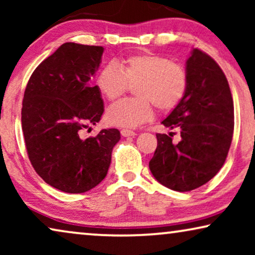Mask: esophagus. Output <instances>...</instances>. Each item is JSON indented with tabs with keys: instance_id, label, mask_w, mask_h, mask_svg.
I'll use <instances>...</instances> for the list:
<instances>
[{
	"instance_id": "34e87169",
	"label": "esophagus",
	"mask_w": 255,
	"mask_h": 255,
	"mask_svg": "<svg viewBox=\"0 0 255 255\" xmlns=\"http://www.w3.org/2000/svg\"><path fill=\"white\" fill-rule=\"evenodd\" d=\"M121 134L123 135V137H134L135 132L131 131V130H128V128H123V130L121 131Z\"/></svg>"
}]
</instances>
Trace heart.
Wrapping results in <instances>:
<instances>
[{
    "label": "heart",
    "mask_w": 255,
    "mask_h": 255,
    "mask_svg": "<svg viewBox=\"0 0 255 255\" xmlns=\"http://www.w3.org/2000/svg\"><path fill=\"white\" fill-rule=\"evenodd\" d=\"M134 86L135 99L123 100L107 111L111 125L137 128L151 121L154 107L170 111L179 106L188 89L186 69L154 53L128 55L106 65L96 76V88L104 99L114 102Z\"/></svg>",
    "instance_id": "b5f03b06"
}]
</instances>
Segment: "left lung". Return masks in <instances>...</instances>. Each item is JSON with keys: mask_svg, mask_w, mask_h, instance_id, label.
I'll return each instance as SVG.
<instances>
[{"mask_svg": "<svg viewBox=\"0 0 255 255\" xmlns=\"http://www.w3.org/2000/svg\"><path fill=\"white\" fill-rule=\"evenodd\" d=\"M188 89L162 124L180 128L181 140L156 133L158 146L149 161L155 180L176 191L203 186L224 165L235 128L233 100L226 76L211 57L197 48L186 62Z\"/></svg>", "mask_w": 255, "mask_h": 255, "instance_id": "obj_1", "label": "left lung"}]
</instances>
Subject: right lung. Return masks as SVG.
Here are the masks:
<instances>
[{"mask_svg":"<svg viewBox=\"0 0 255 255\" xmlns=\"http://www.w3.org/2000/svg\"><path fill=\"white\" fill-rule=\"evenodd\" d=\"M104 48L62 44L31 75L23 99L27 155L45 182L69 194L86 193L107 176L117 128L82 139L80 131L101 120L102 96L90 83Z\"/></svg>","mask_w":255,"mask_h":255,"instance_id":"1","label":"right lung"}]
</instances>
